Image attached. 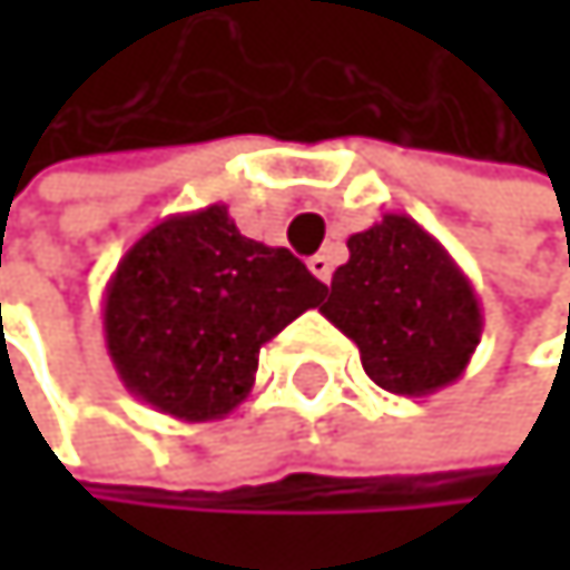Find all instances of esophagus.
Returning a JSON list of instances; mask_svg holds the SVG:
<instances>
[{
    "instance_id": "esophagus-1",
    "label": "esophagus",
    "mask_w": 570,
    "mask_h": 570,
    "mask_svg": "<svg viewBox=\"0 0 570 570\" xmlns=\"http://www.w3.org/2000/svg\"><path fill=\"white\" fill-rule=\"evenodd\" d=\"M307 269H311V273H314V276H317L321 283H327V279H332V259H327V256H321V253L307 259Z\"/></svg>"
}]
</instances>
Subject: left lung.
<instances>
[{"mask_svg":"<svg viewBox=\"0 0 570 570\" xmlns=\"http://www.w3.org/2000/svg\"><path fill=\"white\" fill-rule=\"evenodd\" d=\"M321 314L358 345L365 376L396 396H428L462 372L482 338L472 279L406 215H383L348 238Z\"/></svg>","mask_w":570,"mask_h":570,"instance_id":"8db88e82","label":"left lung"}]
</instances>
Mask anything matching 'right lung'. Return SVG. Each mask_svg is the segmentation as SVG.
Returning <instances> with one entry per match:
<instances>
[{"label": "right lung", "mask_w": 570, "mask_h": 570, "mask_svg": "<svg viewBox=\"0 0 570 570\" xmlns=\"http://www.w3.org/2000/svg\"><path fill=\"white\" fill-rule=\"evenodd\" d=\"M324 301L279 246L235 228L225 205L139 235L105 283V348L122 386L177 421H222L256 383L259 348Z\"/></svg>", "instance_id": "add662e5"}]
</instances>
